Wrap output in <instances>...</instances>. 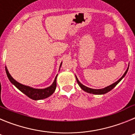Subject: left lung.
<instances>
[{
  "label": "left lung",
  "mask_w": 135,
  "mask_h": 135,
  "mask_svg": "<svg viewBox=\"0 0 135 135\" xmlns=\"http://www.w3.org/2000/svg\"><path fill=\"white\" fill-rule=\"evenodd\" d=\"M128 68H127L126 71H125V73L124 74L123 76H122L121 78H120V79L117 81V82H115V83H114V84H111L110 86H108L105 87V88H104V89H90V88H89V87L85 86H84L83 84H82L80 82H79V80H78V78H77V77H76V80H77V82H78V84H79L80 86L81 87V89H82V90H84L85 92H87V93H89L95 94V95H102V94L107 93H108L109 91H110L112 89H114V87H115V86L118 84L119 82H120V81L124 77L125 75H126V74L127 73V71H128Z\"/></svg>",
  "instance_id": "obj_1"
}]
</instances>
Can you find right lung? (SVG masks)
<instances>
[{
    "instance_id": "add662e5",
    "label": "right lung",
    "mask_w": 135,
    "mask_h": 135,
    "mask_svg": "<svg viewBox=\"0 0 135 135\" xmlns=\"http://www.w3.org/2000/svg\"><path fill=\"white\" fill-rule=\"evenodd\" d=\"M5 71L6 73H7V77H8V78H9V80L11 81V82L12 84H14L19 90H21V91L23 93H24L26 95H27L29 98L32 99L33 100L43 99L47 98V97L51 96V95L54 93L55 90L56 89V86H57L56 79H57V75L55 77V80L54 82H53V84H52L51 86L44 89H33V88H31V87L30 86H27L23 85V84H20V83L17 82L16 80H15L13 78H12L11 76L10 75V74L9 73V71H8V70H7V67L6 66Z\"/></svg>"
}]
</instances>
